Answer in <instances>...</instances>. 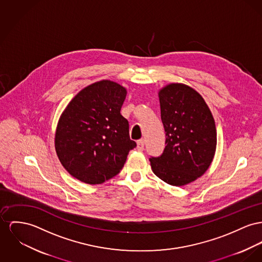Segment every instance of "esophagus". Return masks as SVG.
<instances>
[{
    "mask_svg": "<svg viewBox=\"0 0 262 262\" xmlns=\"http://www.w3.org/2000/svg\"><path fill=\"white\" fill-rule=\"evenodd\" d=\"M143 149H144V140H138L137 141V150L143 151Z\"/></svg>",
    "mask_w": 262,
    "mask_h": 262,
    "instance_id": "esophagus-1",
    "label": "esophagus"
}]
</instances>
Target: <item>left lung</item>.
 Wrapping results in <instances>:
<instances>
[{
	"mask_svg": "<svg viewBox=\"0 0 262 262\" xmlns=\"http://www.w3.org/2000/svg\"><path fill=\"white\" fill-rule=\"evenodd\" d=\"M166 147L151 157L152 171L172 186H184L205 174L213 159L216 130L204 98L192 88L171 83L159 92Z\"/></svg>",
	"mask_w": 262,
	"mask_h": 262,
	"instance_id": "obj_1",
	"label": "left lung"
}]
</instances>
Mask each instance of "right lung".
<instances>
[{
  "instance_id": "right-lung-1",
  "label": "right lung",
  "mask_w": 262,
  "mask_h": 262,
  "mask_svg": "<svg viewBox=\"0 0 262 262\" xmlns=\"http://www.w3.org/2000/svg\"><path fill=\"white\" fill-rule=\"evenodd\" d=\"M127 91L101 80L78 92L61 114L55 132V151L72 177L89 185L102 184L122 170L136 142L120 110Z\"/></svg>"
}]
</instances>
